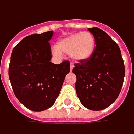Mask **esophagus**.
<instances>
[{"label": "esophagus", "mask_w": 134, "mask_h": 134, "mask_svg": "<svg viewBox=\"0 0 134 134\" xmlns=\"http://www.w3.org/2000/svg\"><path fill=\"white\" fill-rule=\"evenodd\" d=\"M73 68H74V65H73L72 64H71V65H70V70H71V71H72V69H73Z\"/></svg>", "instance_id": "obj_1"}]
</instances>
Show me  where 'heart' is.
Segmentation results:
<instances>
[{"label":"heart","instance_id":"heart-1","mask_svg":"<svg viewBox=\"0 0 134 134\" xmlns=\"http://www.w3.org/2000/svg\"><path fill=\"white\" fill-rule=\"evenodd\" d=\"M95 47V38L91 33L77 32L59 40L53 53L56 56L69 55L75 63H83L90 59Z\"/></svg>","mask_w":134,"mask_h":134}]
</instances>
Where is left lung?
Here are the masks:
<instances>
[{
	"instance_id": "left-lung-1",
	"label": "left lung",
	"mask_w": 134,
	"mask_h": 134,
	"mask_svg": "<svg viewBox=\"0 0 134 134\" xmlns=\"http://www.w3.org/2000/svg\"><path fill=\"white\" fill-rule=\"evenodd\" d=\"M94 36L96 47L90 59L75 65V90L81 104L93 111L103 110L118 97L125 75L120 48L102 29H88Z\"/></svg>"
}]
</instances>
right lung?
Masks as SVG:
<instances>
[{"label": "right lung", "mask_w": 134, "mask_h": 134, "mask_svg": "<svg viewBox=\"0 0 134 134\" xmlns=\"http://www.w3.org/2000/svg\"><path fill=\"white\" fill-rule=\"evenodd\" d=\"M50 31L23 38L13 48L9 78L14 94L27 109L41 111L50 108L59 96L70 63L54 64L51 60Z\"/></svg>", "instance_id": "obj_1"}]
</instances>
